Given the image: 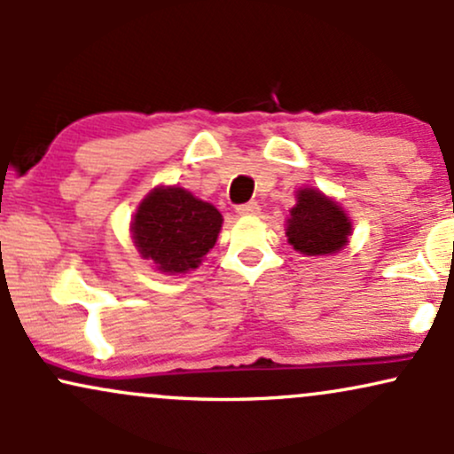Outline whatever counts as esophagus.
Listing matches in <instances>:
<instances>
[{"label": "esophagus", "instance_id": "esophagus-1", "mask_svg": "<svg viewBox=\"0 0 454 454\" xmlns=\"http://www.w3.org/2000/svg\"><path fill=\"white\" fill-rule=\"evenodd\" d=\"M237 213H239V215H247V217L260 215V205H258V202H247V205H239L237 207Z\"/></svg>", "mask_w": 454, "mask_h": 454}]
</instances>
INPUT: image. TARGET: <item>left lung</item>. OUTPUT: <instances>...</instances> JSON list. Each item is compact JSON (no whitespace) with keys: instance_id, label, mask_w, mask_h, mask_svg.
I'll return each instance as SVG.
<instances>
[{"instance_id":"1","label":"left lung","mask_w":454,"mask_h":454,"mask_svg":"<svg viewBox=\"0 0 454 454\" xmlns=\"http://www.w3.org/2000/svg\"><path fill=\"white\" fill-rule=\"evenodd\" d=\"M352 234V220L335 198L316 187L296 192V205L286 220V237L303 256H333L341 252Z\"/></svg>"}]
</instances>
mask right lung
Instances as JSON below:
<instances>
[{"instance_id": "1", "label": "right lung", "mask_w": 454, "mask_h": 454, "mask_svg": "<svg viewBox=\"0 0 454 454\" xmlns=\"http://www.w3.org/2000/svg\"><path fill=\"white\" fill-rule=\"evenodd\" d=\"M223 217L211 202L179 185H158L140 200L129 232L140 258L164 275L200 267L215 245Z\"/></svg>"}]
</instances>
